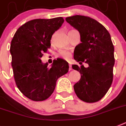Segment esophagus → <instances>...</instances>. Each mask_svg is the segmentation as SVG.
Here are the masks:
<instances>
[{"mask_svg":"<svg viewBox=\"0 0 126 126\" xmlns=\"http://www.w3.org/2000/svg\"><path fill=\"white\" fill-rule=\"evenodd\" d=\"M71 69H72V67H71V64H69V70L71 71Z\"/></svg>","mask_w":126,"mask_h":126,"instance_id":"esophagus-1","label":"esophagus"}]
</instances>
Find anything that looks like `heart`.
Returning a JSON list of instances; mask_svg holds the SVG:
<instances>
[{
	"label": "heart",
	"mask_w": 126,
	"mask_h": 126,
	"mask_svg": "<svg viewBox=\"0 0 126 126\" xmlns=\"http://www.w3.org/2000/svg\"><path fill=\"white\" fill-rule=\"evenodd\" d=\"M58 56L62 57L63 59L67 60V59H69L71 57V53L69 51H67L61 50L59 51Z\"/></svg>",
	"instance_id": "heart-1"
}]
</instances>
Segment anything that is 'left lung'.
<instances>
[{
	"mask_svg": "<svg viewBox=\"0 0 126 126\" xmlns=\"http://www.w3.org/2000/svg\"><path fill=\"white\" fill-rule=\"evenodd\" d=\"M65 20L80 35L81 43L75 48L74 59L89 65H72L81 74L73 86L75 92L82 101L97 102L106 94L113 82L115 58L110 34L103 25L88 16L75 15Z\"/></svg>",
	"mask_w": 126,
	"mask_h": 126,
	"instance_id": "8db88e82",
	"label": "left lung"
}]
</instances>
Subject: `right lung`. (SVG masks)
<instances>
[{
  "label": "right lung",
  "instance_id": "1",
  "mask_svg": "<svg viewBox=\"0 0 126 126\" xmlns=\"http://www.w3.org/2000/svg\"><path fill=\"white\" fill-rule=\"evenodd\" d=\"M64 22L62 17L32 20L20 27L11 40V66L16 86L33 101L49 98L57 79L68 72V63L63 59L53 61L51 67L40 59L50 47L52 35Z\"/></svg>",
  "mask_w": 126,
  "mask_h": 126
}]
</instances>
